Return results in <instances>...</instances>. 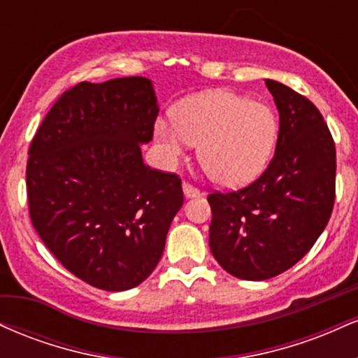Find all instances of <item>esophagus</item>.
Returning a JSON list of instances; mask_svg holds the SVG:
<instances>
[{"label": "esophagus", "instance_id": "34e87169", "mask_svg": "<svg viewBox=\"0 0 358 358\" xmlns=\"http://www.w3.org/2000/svg\"><path fill=\"white\" fill-rule=\"evenodd\" d=\"M183 192H185V196H188V199H190V196L200 195L199 188L193 187V185L188 183V182H183Z\"/></svg>", "mask_w": 358, "mask_h": 358}]
</instances>
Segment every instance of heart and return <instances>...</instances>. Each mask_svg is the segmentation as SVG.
<instances>
[{
    "label": "heart",
    "instance_id": "b5f03b06",
    "mask_svg": "<svg viewBox=\"0 0 358 358\" xmlns=\"http://www.w3.org/2000/svg\"><path fill=\"white\" fill-rule=\"evenodd\" d=\"M173 122L159 121L156 136L171 155L199 145L200 166L222 187H239L264 170L278 139V117L264 102L219 90L185 101Z\"/></svg>",
    "mask_w": 358,
    "mask_h": 358
}]
</instances>
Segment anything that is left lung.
I'll use <instances>...</instances> for the list:
<instances>
[{"label": "left lung", "mask_w": 358, "mask_h": 358, "mask_svg": "<svg viewBox=\"0 0 358 358\" xmlns=\"http://www.w3.org/2000/svg\"><path fill=\"white\" fill-rule=\"evenodd\" d=\"M279 110L274 156L239 190L212 192L210 250L232 276L264 281L313 248L335 203L336 150L318 108L281 82L266 79Z\"/></svg>", "instance_id": "obj_1"}]
</instances>
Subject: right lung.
I'll return each mask as SVG.
<instances>
[{
  "label": "right lung",
  "mask_w": 358,
  "mask_h": 358,
  "mask_svg": "<svg viewBox=\"0 0 358 358\" xmlns=\"http://www.w3.org/2000/svg\"><path fill=\"white\" fill-rule=\"evenodd\" d=\"M158 106L151 80L80 82L57 99L31 139L28 212L65 269L124 291L153 273L183 205L182 178L143 163Z\"/></svg>",
  "instance_id": "right-lung-1"
}]
</instances>
